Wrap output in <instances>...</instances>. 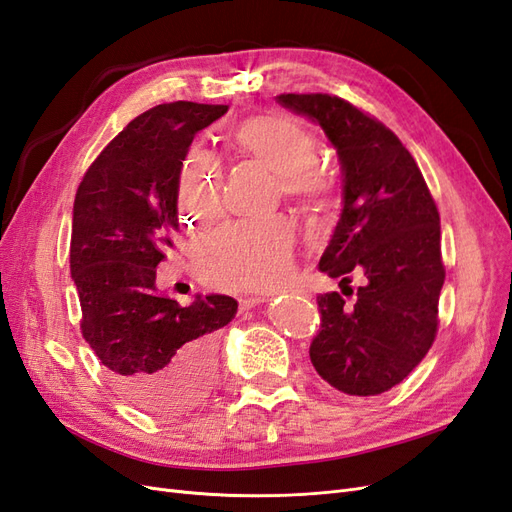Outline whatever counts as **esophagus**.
<instances>
[{"label": "esophagus", "mask_w": 512, "mask_h": 512, "mask_svg": "<svg viewBox=\"0 0 512 512\" xmlns=\"http://www.w3.org/2000/svg\"><path fill=\"white\" fill-rule=\"evenodd\" d=\"M267 299H269V294H256V292L241 294L239 305H241V309H252V307H256L260 303H265Z\"/></svg>", "instance_id": "1"}]
</instances>
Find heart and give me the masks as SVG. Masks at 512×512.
<instances>
[{
	"instance_id": "b5f03b06",
	"label": "heart",
	"mask_w": 512,
	"mask_h": 512,
	"mask_svg": "<svg viewBox=\"0 0 512 512\" xmlns=\"http://www.w3.org/2000/svg\"><path fill=\"white\" fill-rule=\"evenodd\" d=\"M237 145L267 164L299 200L314 198L324 175L312 164L318 141L290 115H262L245 121L235 134ZM177 205L185 224L203 226L220 209V175L203 149H192L177 181ZM294 226L288 220L228 226L196 245V269L211 286L252 290L273 286L292 269Z\"/></svg>"
}]
</instances>
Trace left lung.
Wrapping results in <instances>:
<instances>
[{
  "label": "left lung",
  "instance_id": "8db88e82",
  "mask_svg": "<svg viewBox=\"0 0 512 512\" xmlns=\"http://www.w3.org/2000/svg\"><path fill=\"white\" fill-rule=\"evenodd\" d=\"M284 108L312 119L337 149L344 209L318 269L366 284L352 302L318 297L320 333L309 359L346 395H380L425 359L438 331L444 284L440 213L410 151L374 117L329 94H282Z\"/></svg>",
  "mask_w": 512,
  "mask_h": 512
}]
</instances>
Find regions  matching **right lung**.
I'll return each instance as SVG.
<instances>
[{"label":"right lung","instance_id":"1","mask_svg":"<svg viewBox=\"0 0 512 512\" xmlns=\"http://www.w3.org/2000/svg\"><path fill=\"white\" fill-rule=\"evenodd\" d=\"M226 111L153 106L106 145L74 198L70 273L83 337L121 395L153 416H179L211 393L215 331L237 314L226 294H198L181 307L156 288V269L179 230L181 164L196 132Z\"/></svg>","mask_w":512,"mask_h":512}]
</instances>
